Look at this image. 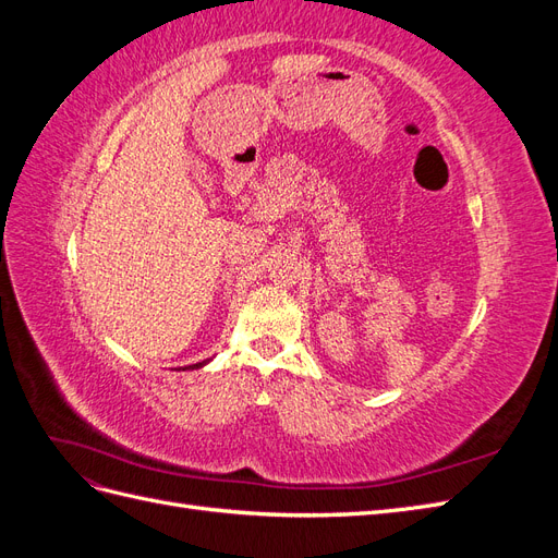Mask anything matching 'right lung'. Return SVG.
Here are the masks:
<instances>
[{
    "instance_id": "add662e5",
    "label": "right lung",
    "mask_w": 558,
    "mask_h": 558,
    "mask_svg": "<svg viewBox=\"0 0 558 558\" xmlns=\"http://www.w3.org/2000/svg\"><path fill=\"white\" fill-rule=\"evenodd\" d=\"M207 361H202V363H195V365H189V367H183V369H195V367H202V365H205Z\"/></svg>"
}]
</instances>
